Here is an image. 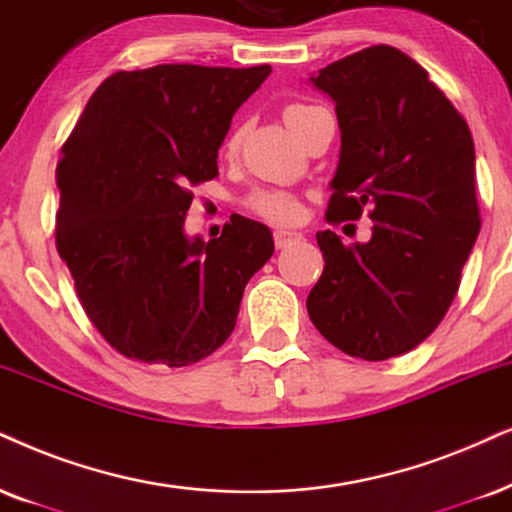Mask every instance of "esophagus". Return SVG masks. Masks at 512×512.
I'll list each match as a JSON object with an SVG mask.
<instances>
[{"label": "esophagus", "instance_id": "1", "mask_svg": "<svg viewBox=\"0 0 512 512\" xmlns=\"http://www.w3.org/2000/svg\"><path fill=\"white\" fill-rule=\"evenodd\" d=\"M297 241H302L300 231H293V229H276L274 231L276 248H288V245H293Z\"/></svg>", "mask_w": 512, "mask_h": 512}]
</instances>
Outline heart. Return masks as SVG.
I'll use <instances>...</instances> for the list:
<instances>
[{
  "label": "heart",
  "mask_w": 512,
  "mask_h": 512,
  "mask_svg": "<svg viewBox=\"0 0 512 512\" xmlns=\"http://www.w3.org/2000/svg\"><path fill=\"white\" fill-rule=\"evenodd\" d=\"M316 108L319 106H312V103L290 101L283 106V120H286V125L290 129H295L309 113L316 111ZM238 141H241V129H234V132L229 134V139H226V148H229V151H236ZM248 205L250 210L271 219V222H293L297 212H300L297 198L290 196L286 191H255L250 193Z\"/></svg>",
  "instance_id": "1"
}]
</instances>
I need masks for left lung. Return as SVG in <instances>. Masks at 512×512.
Instances as JSON below:
<instances>
[{
  "mask_svg": "<svg viewBox=\"0 0 512 512\" xmlns=\"http://www.w3.org/2000/svg\"><path fill=\"white\" fill-rule=\"evenodd\" d=\"M342 134L326 222L368 210L373 236L345 245L316 234L323 274L309 319L349 357L385 361L418 347L444 319L480 234L468 122L404 51L375 44L321 68Z\"/></svg>",
  "mask_w": 512,
  "mask_h": 512,
  "instance_id": "obj_1",
  "label": "left lung"
}]
</instances>
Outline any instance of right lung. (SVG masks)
<instances>
[{
	"label": "right lung",
	"instance_id": "add662e5",
	"mask_svg": "<svg viewBox=\"0 0 512 512\" xmlns=\"http://www.w3.org/2000/svg\"><path fill=\"white\" fill-rule=\"evenodd\" d=\"M269 66L163 63L99 84L56 165V250L96 331L122 357L189 366L222 347L243 290L274 255L269 226L231 215L184 234L191 186L215 179L238 106Z\"/></svg>",
	"mask_w": 512,
	"mask_h": 512
}]
</instances>
